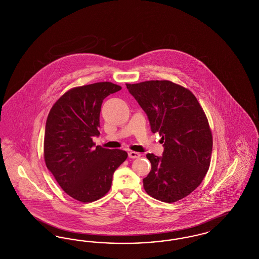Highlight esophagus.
Returning <instances> with one entry per match:
<instances>
[{
	"mask_svg": "<svg viewBox=\"0 0 259 259\" xmlns=\"http://www.w3.org/2000/svg\"><path fill=\"white\" fill-rule=\"evenodd\" d=\"M128 155H129L130 158H138V157L141 156V153H140V152H137V151L131 150V151L128 152Z\"/></svg>",
	"mask_w": 259,
	"mask_h": 259,
	"instance_id": "obj_1",
	"label": "esophagus"
}]
</instances>
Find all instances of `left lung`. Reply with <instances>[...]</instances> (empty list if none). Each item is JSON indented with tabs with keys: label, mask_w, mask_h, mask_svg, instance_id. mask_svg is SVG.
<instances>
[{
	"label": "left lung",
	"mask_w": 259,
	"mask_h": 259,
	"mask_svg": "<svg viewBox=\"0 0 259 259\" xmlns=\"http://www.w3.org/2000/svg\"><path fill=\"white\" fill-rule=\"evenodd\" d=\"M148 114L152 133H159L164 152L148 153L151 170L143 180L149 196L174 203L194 191L209 170L212 135L194 94L170 80L126 83Z\"/></svg>",
	"instance_id": "1"
}]
</instances>
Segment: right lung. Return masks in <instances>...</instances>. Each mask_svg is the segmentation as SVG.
Here are the masks:
<instances>
[{"label":"right lung","mask_w":259,"mask_h":259,"mask_svg":"<svg viewBox=\"0 0 259 259\" xmlns=\"http://www.w3.org/2000/svg\"><path fill=\"white\" fill-rule=\"evenodd\" d=\"M120 89L109 81L71 88L49 113L44 141L46 165L62 189L79 202L105 196L113 172L128 157L121 149L95 147L92 140L100 135L104 99Z\"/></svg>","instance_id":"add662e5"}]
</instances>
